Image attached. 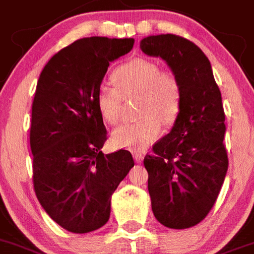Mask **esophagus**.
Returning a JSON list of instances; mask_svg holds the SVG:
<instances>
[{
    "label": "esophagus",
    "mask_w": 254,
    "mask_h": 254,
    "mask_svg": "<svg viewBox=\"0 0 254 254\" xmlns=\"http://www.w3.org/2000/svg\"><path fill=\"white\" fill-rule=\"evenodd\" d=\"M132 157H134V159H135L136 163H140L144 158V154L141 152H132Z\"/></svg>",
    "instance_id": "obj_1"
}]
</instances>
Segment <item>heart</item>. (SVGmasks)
<instances>
[{
	"instance_id": "1",
	"label": "heart",
	"mask_w": 254,
	"mask_h": 254,
	"mask_svg": "<svg viewBox=\"0 0 254 254\" xmlns=\"http://www.w3.org/2000/svg\"><path fill=\"white\" fill-rule=\"evenodd\" d=\"M115 86L101 84L96 95L97 109L107 124L120 120L123 100L139 95V120L127 123L113 131L115 147L141 150L157 140L162 124L176 122L182 105V87L172 72L161 70L155 62L135 58L119 65L111 74Z\"/></svg>"
}]
</instances>
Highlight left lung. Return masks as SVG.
Listing matches in <instances>:
<instances>
[{
  "mask_svg": "<svg viewBox=\"0 0 254 254\" xmlns=\"http://www.w3.org/2000/svg\"><path fill=\"white\" fill-rule=\"evenodd\" d=\"M140 49L163 59L181 83L180 114L144 166L155 219L171 229H186L209 214L227 175L221 93L209 59L192 42L161 34L144 38Z\"/></svg>",
  "mask_w": 254,
  "mask_h": 254,
  "instance_id": "obj_1",
  "label": "left lung"
}]
</instances>
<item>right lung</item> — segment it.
<instances>
[{"label":"right lung","instance_id":"add662e5","mask_svg":"<svg viewBox=\"0 0 254 254\" xmlns=\"http://www.w3.org/2000/svg\"><path fill=\"white\" fill-rule=\"evenodd\" d=\"M132 45L131 38L79 39L52 57L39 77L30 127L34 190L68 232L105 225L111 195L134 166L129 150L102 153L107 132L96 104L110 63Z\"/></svg>","mask_w":254,"mask_h":254}]
</instances>
